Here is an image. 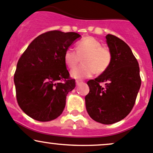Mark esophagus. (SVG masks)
Returning a JSON list of instances; mask_svg holds the SVG:
<instances>
[{
	"instance_id": "obj_1",
	"label": "esophagus",
	"mask_w": 153,
	"mask_h": 153,
	"mask_svg": "<svg viewBox=\"0 0 153 153\" xmlns=\"http://www.w3.org/2000/svg\"><path fill=\"white\" fill-rule=\"evenodd\" d=\"M83 84V81H79V80H77L76 81V84L77 85H79V84Z\"/></svg>"
}]
</instances>
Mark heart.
Segmentation results:
<instances>
[{"label": "heart", "instance_id": "heart-1", "mask_svg": "<svg viewBox=\"0 0 153 153\" xmlns=\"http://www.w3.org/2000/svg\"><path fill=\"white\" fill-rule=\"evenodd\" d=\"M75 49L76 52L69 48L64 55V62L70 69L76 67L83 58L84 64L71 71V76L74 78L81 79L91 77L95 73H104L112 62L109 49L102 47V44L92 37H86L78 41Z\"/></svg>", "mask_w": 153, "mask_h": 153}]
</instances>
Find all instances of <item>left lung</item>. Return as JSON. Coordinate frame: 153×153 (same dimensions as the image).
I'll return each instance as SVG.
<instances>
[{"instance_id": "left-lung-1", "label": "left lung", "mask_w": 153, "mask_h": 153, "mask_svg": "<svg viewBox=\"0 0 153 153\" xmlns=\"http://www.w3.org/2000/svg\"><path fill=\"white\" fill-rule=\"evenodd\" d=\"M112 62L105 72L87 81L86 108L98 123L112 124L124 119L135 105L141 84L138 63L129 46L111 34L106 36ZM103 82L104 85L101 84Z\"/></svg>"}]
</instances>
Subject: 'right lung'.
<instances>
[{"label": "right lung", "instance_id": "obj_1", "mask_svg": "<svg viewBox=\"0 0 153 153\" xmlns=\"http://www.w3.org/2000/svg\"><path fill=\"white\" fill-rule=\"evenodd\" d=\"M81 35L49 31L32 41L17 64L14 75L21 109L33 119L49 121L61 115L68 92L75 87L64 60V52Z\"/></svg>", "mask_w": 153, "mask_h": 153}]
</instances>
